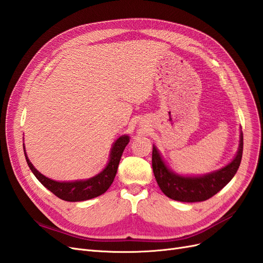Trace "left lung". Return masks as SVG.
<instances>
[{
    "instance_id": "8db88e82",
    "label": "left lung",
    "mask_w": 263,
    "mask_h": 263,
    "mask_svg": "<svg viewBox=\"0 0 263 263\" xmlns=\"http://www.w3.org/2000/svg\"><path fill=\"white\" fill-rule=\"evenodd\" d=\"M243 137L239 136V147L233 160L222 168L201 176H183L171 170L157 147H153V170L156 181L162 192L179 202H202L226 186L239 168L242 158Z\"/></svg>"
}]
</instances>
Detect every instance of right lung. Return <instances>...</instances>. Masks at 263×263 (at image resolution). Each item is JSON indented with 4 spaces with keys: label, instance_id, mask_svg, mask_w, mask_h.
<instances>
[{
    "label": "right lung",
    "instance_id": "1",
    "mask_svg": "<svg viewBox=\"0 0 263 263\" xmlns=\"http://www.w3.org/2000/svg\"><path fill=\"white\" fill-rule=\"evenodd\" d=\"M129 139L130 137L128 135H123V136L118 137L115 140L112 149H110L109 158L105 168L100 173H98L97 176H94L90 179L76 181H55L47 178L44 174L39 172L33 165V163L30 162L26 154L25 146H24V144L23 146L24 154H25V158L29 169L34 173V176L37 178V180L41 182L46 189H48L50 192H52L55 196H58L63 201L81 202L91 200V198L102 195L103 193L106 192L110 185H112L116 176L119 160H121L125 147L128 145Z\"/></svg>",
    "mask_w": 263,
    "mask_h": 263
}]
</instances>
